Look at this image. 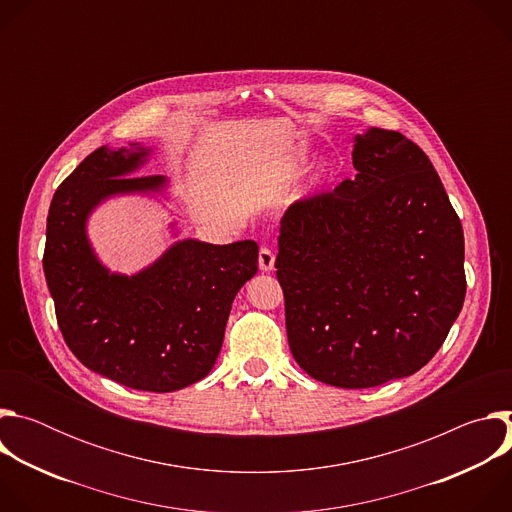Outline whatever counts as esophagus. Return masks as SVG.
<instances>
[{"label": "esophagus", "instance_id": "esophagus-1", "mask_svg": "<svg viewBox=\"0 0 512 512\" xmlns=\"http://www.w3.org/2000/svg\"><path fill=\"white\" fill-rule=\"evenodd\" d=\"M273 267H275L273 251L267 249V247H261V251H259V269L267 273V271H273Z\"/></svg>", "mask_w": 512, "mask_h": 512}]
</instances>
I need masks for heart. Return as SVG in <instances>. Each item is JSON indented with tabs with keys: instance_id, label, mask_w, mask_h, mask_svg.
<instances>
[{
	"instance_id": "heart-1",
	"label": "heart",
	"mask_w": 512,
	"mask_h": 512,
	"mask_svg": "<svg viewBox=\"0 0 512 512\" xmlns=\"http://www.w3.org/2000/svg\"><path fill=\"white\" fill-rule=\"evenodd\" d=\"M326 172H328V166H326V164H320V166L316 168V174H314V178H316V180H322V178L326 176Z\"/></svg>"
}]
</instances>
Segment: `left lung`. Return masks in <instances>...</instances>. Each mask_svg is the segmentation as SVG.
<instances>
[{"label": "left lung", "mask_w": 512, "mask_h": 512, "mask_svg": "<svg viewBox=\"0 0 512 512\" xmlns=\"http://www.w3.org/2000/svg\"><path fill=\"white\" fill-rule=\"evenodd\" d=\"M354 178L298 200L279 227L289 350L332 387L417 373L464 296V231L425 152L399 131L354 137Z\"/></svg>", "instance_id": "left-lung-1"}]
</instances>
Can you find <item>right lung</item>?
Instances as JSON below:
<instances>
[{
  "mask_svg": "<svg viewBox=\"0 0 512 512\" xmlns=\"http://www.w3.org/2000/svg\"><path fill=\"white\" fill-rule=\"evenodd\" d=\"M152 150L99 148L54 192L44 275L64 342L87 369L137 391L170 393L204 379L221 352L237 291L257 273L255 241H176L135 275L111 273L87 237L89 214L117 194L162 192L131 176Z\"/></svg>",
  "mask_w": 512,
  "mask_h": 512,
  "instance_id": "right-lung-1",
  "label": "right lung"
}]
</instances>
